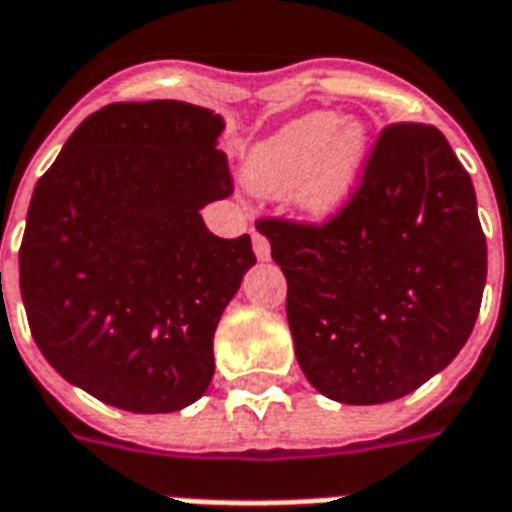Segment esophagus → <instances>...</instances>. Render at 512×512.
Here are the masks:
<instances>
[{
	"instance_id": "1",
	"label": "esophagus",
	"mask_w": 512,
	"mask_h": 512,
	"mask_svg": "<svg viewBox=\"0 0 512 512\" xmlns=\"http://www.w3.org/2000/svg\"><path fill=\"white\" fill-rule=\"evenodd\" d=\"M253 253H256V259L259 261H269V256H272L267 237L259 235V232H253Z\"/></svg>"
}]
</instances>
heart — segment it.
Returning a JSON list of instances; mask_svg holds the SVG:
<instances>
[{
	"mask_svg": "<svg viewBox=\"0 0 512 512\" xmlns=\"http://www.w3.org/2000/svg\"><path fill=\"white\" fill-rule=\"evenodd\" d=\"M371 136L360 120L312 112L288 122L245 160V184L269 200L291 197L307 219L334 221L360 189Z\"/></svg>",
	"mask_w": 512,
	"mask_h": 512,
	"instance_id": "b5f03b06",
	"label": "heart"
}]
</instances>
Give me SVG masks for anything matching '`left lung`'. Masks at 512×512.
Returning a JSON list of instances; mask_svg holds the SVG:
<instances>
[{"instance_id": "left-lung-1", "label": "left lung", "mask_w": 512, "mask_h": 512, "mask_svg": "<svg viewBox=\"0 0 512 512\" xmlns=\"http://www.w3.org/2000/svg\"><path fill=\"white\" fill-rule=\"evenodd\" d=\"M259 232L288 280L296 360L326 398H403L473 334L486 237L473 181L433 125L384 130L360 192L326 227L261 221Z\"/></svg>"}]
</instances>
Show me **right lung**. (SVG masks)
Listing matches in <instances>:
<instances>
[{
    "label": "right lung",
    "instance_id": "add662e5",
    "mask_svg": "<svg viewBox=\"0 0 512 512\" xmlns=\"http://www.w3.org/2000/svg\"><path fill=\"white\" fill-rule=\"evenodd\" d=\"M224 128L184 101L104 106L34 186L18 256L31 336L109 406L170 414L211 384L213 334L256 264L251 237L200 216L232 194Z\"/></svg>",
    "mask_w": 512,
    "mask_h": 512
}]
</instances>
